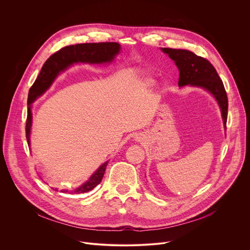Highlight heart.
Masks as SVG:
<instances>
[{
    "instance_id": "1",
    "label": "heart",
    "mask_w": 250,
    "mask_h": 250,
    "mask_svg": "<svg viewBox=\"0 0 250 250\" xmlns=\"http://www.w3.org/2000/svg\"><path fill=\"white\" fill-rule=\"evenodd\" d=\"M147 83H148L149 85H151V84H153V81H152L151 79H148V80H147Z\"/></svg>"
}]
</instances>
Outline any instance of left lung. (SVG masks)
Returning <instances> with one entry per match:
<instances>
[{
	"label": "left lung",
	"instance_id": "left-lung-1",
	"mask_svg": "<svg viewBox=\"0 0 250 250\" xmlns=\"http://www.w3.org/2000/svg\"><path fill=\"white\" fill-rule=\"evenodd\" d=\"M162 51L168 54L175 61L180 70L179 86L192 85L208 90L216 98L222 112L226 127L228 119V96L213 64L205 58L199 57L188 50L163 48Z\"/></svg>",
	"mask_w": 250,
	"mask_h": 250
}]
</instances>
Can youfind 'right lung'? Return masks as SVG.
<instances>
[{"mask_svg":"<svg viewBox=\"0 0 250 250\" xmlns=\"http://www.w3.org/2000/svg\"><path fill=\"white\" fill-rule=\"evenodd\" d=\"M120 44L116 42H100V43H83L69 45L62 48L54 53L43 64L41 71L30 87L27 98V119L25 125V134L28 144L30 136V128L32 123L31 104L40 97L53 83L57 75L74 62H90L101 63L112 62L115 56L120 52ZM108 162L104 163L100 168L91 176L88 182L74 189L72 193L80 194L92 190L97 187L103 179ZM62 191V190H61ZM66 192V191H62ZM70 193V192H69Z\"/></svg>","mask_w":250,"mask_h":250,"instance_id":"add662e5","label":"right lung"}]
</instances>
